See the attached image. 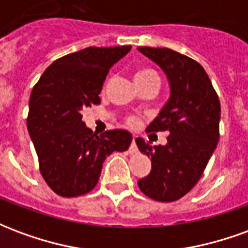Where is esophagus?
<instances>
[{"label": "esophagus", "instance_id": "obj_1", "mask_svg": "<svg viewBox=\"0 0 248 248\" xmlns=\"http://www.w3.org/2000/svg\"><path fill=\"white\" fill-rule=\"evenodd\" d=\"M130 153H137L138 151V147H137V142H135V137L131 140V145H130Z\"/></svg>", "mask_w": 248, "mask_h": 248}]
</instances>
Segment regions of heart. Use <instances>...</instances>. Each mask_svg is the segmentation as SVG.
<instances>
[{
  "label": "heart",
  "mask_w": 248,
  "mask_h": 248,
  "mask_svg": "<svg viewBox=\"0 0 248 248\" xmlns=\"http://www.w3.org/2000/svg\"><path fill=\"white\" fill-rule=\"evenodd\" d=\"M135 82H145V81H150V79H158L159 81V77L156 74L154 70H150V69H142V70H138L135 73L134 76ZM140 122V119L134 117V115H129L127 118H126V124H129V126H135V124H138Z\"/></svg>",
  "instance_id": "obj_1"
}]
</instances>
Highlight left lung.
I'll return each instance as SVG.
<instances>
[{
	"label": "left lung",
	"mask_w": 248,
	"mask_h": 248,
	"mask_svg": "<svg viewBox=\"0 0 248 248\" xmlns=\"http://www.w3.org/2000/svg\"><path fill=\"white\" fill-rule=\"evenodd\" d=\"M166 73L171 94L147 127V133L169 131L166 146H150L137 138L151 171L138 181L140 191L158 202H174L202 177L219 140L220 103L201 63L167 47H138Z\"/></svg>",
	"instance_id": "8db88e82"
}]
</instances>
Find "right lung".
<instances>
[{
    "mask_svg": "<svg viewBox=\"0 0 248 248\" xmlns=\"http://www.w3.org/2000/svg\"><path fill=\"white\" fill-rule=\"evenodd\" d=\"M131 46L86 47L58 58L31 90L28 131L40 171L60 197H79L98 183L102 163L113 151L129 149L133 137L121 129L93 134L82 108L101 103L99 93L111 66Z\"/></svg>",
    "mask_w": 248,
    "mask_h": 248,
    "instance_id": "add662e5",
    "label": "right lung"
}]
</instances>
